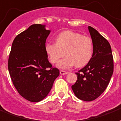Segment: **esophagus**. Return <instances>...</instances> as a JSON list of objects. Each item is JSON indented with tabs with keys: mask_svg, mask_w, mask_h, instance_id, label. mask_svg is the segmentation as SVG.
<instances>
[{
	"mask_svg": "<svg viewBox=\"0 0 121 121\" xmlns=\"http://www.w3.org/2000/svg\"><path fill=\"white\" fill-rule=\"evenodd\" d=\"M60 74H61V75H64V74H68V71H60Z\"/></svg>",
	"mask_w": 121,
	"mask_h": 121,
	"instance_id": "1",
	"label": "esophagus"
}]
</instances>
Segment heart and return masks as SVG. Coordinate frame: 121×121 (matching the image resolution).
<instances>
[{
	"label": "heart",
	"mask_w": 121,
	"mask_h": 121,
	"mask_svg": "<svg viewBox=\"0 0 121 121\" xmlns=\"http://www.w3.org/2000/svg\"><path fill=\"white\" fill-rule=\"evenodd\" d=\"M45 50L53 64L66 56L58 64L61 69H67L76 65L83 67L91 61L93 55V43L89 37L81 34L66 30L62 32L56 38V43L46 44Z\"/></svg>",
	"instance_id": "obj_1"
}]
</instances>
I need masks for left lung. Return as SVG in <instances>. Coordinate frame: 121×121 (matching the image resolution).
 <instances>
[{
	"instance_id": "1",
	"label": "left lung",
	"mask_w": 121,
	"mask_h": 121,
	"mask_svg": "<svg viewBox=\"0 0 121 121\" xmlns=\"http://www.w3.org/2000/svg\"><path fill=\"white\" fill-rule=\"evenodd\" d=\"M88 29L93 43L91 61L78 73L71 86L75 96L81 100L91 101L98 98L108 85L113 71V56L108 41L91 26Z\"/></svg>"
}]
</instances>
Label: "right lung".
I'll return each mask as SVG.
<instances>
[{"label": "right lung", "mask_w": 121, "mask_h": 121, "mask_svg": "<svg viewBox=\"0 0 121 121\" xmlns=\"http://www.w3.org/2000/svg\"><path fill=\"white\" fill-rule=\"evenodd\" d=\"M45 27L33 24L19 34L13 42L8 60L13 85L23 98L31 102L45 98L59 75L46 53L45 43L51 30Z\"/></svg>", "instance_id": "1"}]
</instances>
